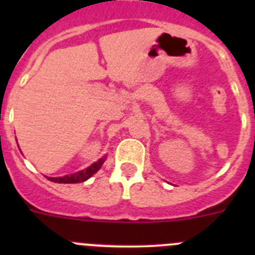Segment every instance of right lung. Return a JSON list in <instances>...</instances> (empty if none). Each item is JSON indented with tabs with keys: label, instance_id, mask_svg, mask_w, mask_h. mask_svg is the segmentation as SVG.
Wrapping results in <instances>:
<instances>
[{
	"label": "right lung",
	"instance_id": "add662e5",
	"mask_svg": "<svg viewBox=\"0 0 255 255\" xmlns=\"http://www.w3.org/2000/svg\"><path fill=\"white\" fill-rule=\"evenodd\" d=\"M106 161V155L100 158L97 162L92 163L89 167L84 168L82 171H78L75 173H71V175H65V176H60V177H48L46 176L49 181L53 182H58V184H76V182H83L87 181L89 177H92L97 171L100 170L102 167V164L105 163Z\"/></svg>",
	"mask_w": 255,
	"mask_h": 255
}]
</instances>
